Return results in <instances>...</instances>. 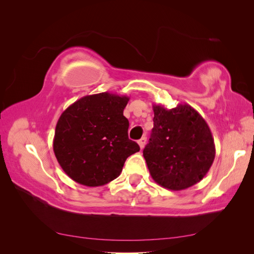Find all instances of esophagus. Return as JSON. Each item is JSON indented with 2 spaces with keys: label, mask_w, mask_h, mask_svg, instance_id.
Here are the masks:
<instances>
[{
  "label": "esophagus",
  "mask_w": 254,
  "mask_h": 254,
  "mask_svg": "<svg viewBox=\"0 0 254 254\" xmlns=\"http://www.w3.org/2000/svg\"><path fill=\"white\" fill-rule=\"evenodd\" d=\"M137 143H139V145H140V148H141V149H143V148H144V146H145V144H146V137H145V136H143L142 139H141V140H139V142H137Z\"/></svg>",
  "instance_id": "obj_1"
}]
</instances>
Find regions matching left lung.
<instances>
[{
  "label": "left lung",
  "instance_id": "8db88e82",
  "mask_svg": "<svg viewBox=\"0 0 254 254\" xmlns=\"http://www.w3.org/2000/svg\"><path fill=\"white\" fill-rule=\"evenodd\" d=\"M153 128L143 156L152 179L172 190L202 180L215 158V144L206 122L193 107L178 104L166 109L152 106Z\"/></svg>",
  "mask_w": 254,
  "mask_h": 254
}]
</instances>
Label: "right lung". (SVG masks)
Instances as JSON below:
<instances>
[{"mask_svg":"<svg viewBox=\"0 0 254 254\" xmlns=\"http://www.w3.org/2000/svg\"><path fill=\"white\" fill-rule=\"evenodd\" d=\"M128 96L103 92L83 96L60 115L53 149L64 173L86 187L118 178L126 159L140 150L129 140Z\"/></svg>","mask_w":254,"mask_h":254,"instance_id":"1","label":"right lung"}]
</instances>
